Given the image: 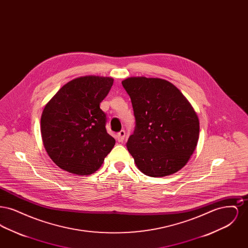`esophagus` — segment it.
I'll list each match as a JSON object with an SVG mask.
<instances>
[{
    "label": "esophagus",
    "instance_id": "esophagus-1",
    "mask_svg": "<svg viewBox=\"0 0 248 248\" xmlns=\"http://www.w3.org/2000/svg\"><path fill=\"white\" fill-rule=\"evenodd\" d=\"M124 138H125V132H124V130H121L118 134L116 135V139H117V140H118L119 142L124 141Z\"/></svg>",
    "mask_w": 248,
    "mask_h": 248
}]
</instances>
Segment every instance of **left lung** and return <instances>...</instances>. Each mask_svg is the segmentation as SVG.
<instances>
[{"label": "left lung", "mask_w": 248, "mask_h": 248, "mask_svg": "<svg viewBox=\"0 0 248 248\" xmlns=\"http://www.w3.org/2000/svg\"><path fill=\"white\" fill-rule=\"evenodd\" d=\"M132 102L136 126L126 147L150 177L169 176L189 161L199 140V120L177 87L159 78L122 82Z\"/></svg>", "instance_id": "8db88e82"}]
</instances>
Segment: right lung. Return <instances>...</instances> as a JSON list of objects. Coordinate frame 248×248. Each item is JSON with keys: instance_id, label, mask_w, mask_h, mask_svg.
Listing matches in <instances>:
<instances>
[{"instance_id": "right-lung-1", "label": "right lung", "mask_w": 248, "mask_h": 248, "mask_svg": "<svg viewBox=\"0 0 248 248\" xmlns=\"http://www.w3.org/2000/svg\"><path fill=\"white\" fill-rule=\"evenodd\" d=\"M113 79L84 76L66 83L48 102L41 118L44 146L52 161L72 174L96 171L115 145L106 130L100 102Z\"/></svg>"}]
</instances>
